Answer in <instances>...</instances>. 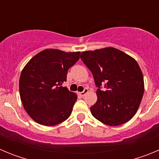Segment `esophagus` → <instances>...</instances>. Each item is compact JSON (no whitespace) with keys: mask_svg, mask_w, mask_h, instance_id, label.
Instances as JSON below:
<instances>
[{"mask_svg":"<svg viewBox=\"0 0 159 159\" xmlns=\"http://www.w3.org/2000/svg\"><path fill=\"white\" fill-rule=\"evenodd\" d=\"M88 88H84V91H83L82 92H79V95H80V96H82V97H84V95H86L87 93H88Z\"/></svg>","mask_w":159,"mask_h":159,"instance_id":"obj_1","label":"esophagus"}]
</instances>
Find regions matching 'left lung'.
Masks as SVG:
<instances>
[{
	"label": "left lung",
	"instance_id": "obj_1",
	"mask_svg": "<svg viewBox=\"0 0 159 159\" xmlns=\"http://www.w3.org/2000/svg\"><path fill=\"white\" fill-rule=\"evenodd\" d=\"M80 58L98 88L96 102L90 107L92 116L112 127L128 122L135 115L144 92L143 73L136 60L111 47L83 52Z\"/></svg>",
	"mask_w": 159,
	"mask_h": 159
}]
</instances>
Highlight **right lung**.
Wrapping results in <instances>:
<instances>
[{
  "instance_id": "1",
  "label": "right lung",
  "mask_w": 159,
  "mask_h": 159,
  "mask_svg": "<svg viewBox=\"0 0 159 159\" xmlns=\"http://www.w3.org/2000/svg\"><path fill=\"white\" fill-rule=\"evenodd\" d=\"M80 52H65L45 49L29 60L19 81L20 96L25 110L35 122L55 126L71 116L77 95L62 84L67 73L80 59Z\"/></svg>"
}]
</instances>
